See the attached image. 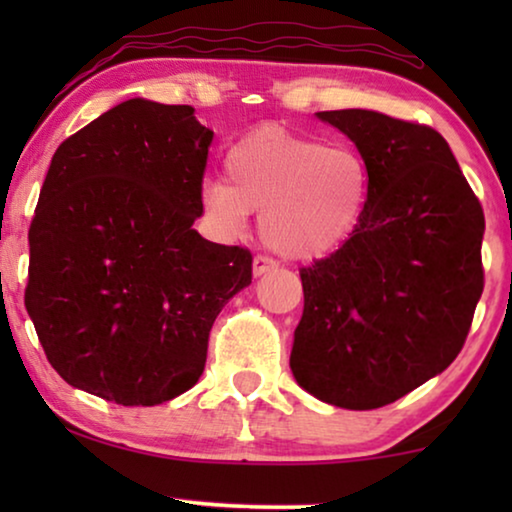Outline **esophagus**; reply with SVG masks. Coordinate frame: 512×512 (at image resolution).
Wrapping results in <instances>:
<instances>
[{
  "mask_svg": "<svg viewBox=\"0 0 512 512\" xmlns=\"http://www.w3.org/2000/svg\"><path fill=\"white\" fill-rule=\"evenodd\" d=\"M277 268V263L268 256H256L254 258V277H261L265 272H272Z\"/></svg>",
  "mask_w": 512,
  "mask_h": 512,
  "instance_id": "obj_1",
  "label": "esophagus"
}]
</instances>
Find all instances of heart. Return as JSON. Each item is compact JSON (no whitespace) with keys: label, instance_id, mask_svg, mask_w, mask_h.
<instances>
[{"label":"heart","instance_id":"b5f03b06","mask_svg":"<svg viewBox=\"0 0 512 512\" xmlns=\"http://www.w3.org/2000/svg\"><path fill=\"white\" fill-rule=\"evenodd\" d=\"M226 180L202 186V209L226 235L261 214V237L275 254L312 261L340 249L361 226L373 177L349 144L282 128H261L233 144L223 160Z\"/></svg>","mask_w":512,"mask_h":512}]
</instances>
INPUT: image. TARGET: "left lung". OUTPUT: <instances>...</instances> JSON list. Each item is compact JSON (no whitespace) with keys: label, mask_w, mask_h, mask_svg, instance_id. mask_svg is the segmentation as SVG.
Wrapping results in <instances>:
<instances>
[{"label":"left lung","mask_w":512,"mask_h":512,"mask_svg":"<svg viewBox=\"0 0 512 512\" xmlns=\"http://www.w3.org/2000/svg\"><path fill=\"white\" fill-rule=\"evenodd\" d=\"M352 139L373 188L356 233L300 270L291 370L319 401L373 410L450 366L482 296L485 214L429 125L368 109L319 111Z\"/></svg>","instance_id":"1"}]
</instances>
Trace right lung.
Instances as JSON below:
<instances>
[{
	"label": "right lung",
	"instance_id": "right-lung-1",
	"mask_svg": "<svg viewBox=\"0 0 512 512\" xmlns=\"http://www.w3.org/2000/svg\"><path fill=\"white\" fill-rule=\"evenodd\" d=\"M188 104H116L55 151L30 226L25 307L76 389L158 405L200 380L251 254L209 242L202 174L214 132Z\"/></svg>",
	"mask_w": 512,
	"mask_h": 512
}]
</instances>
